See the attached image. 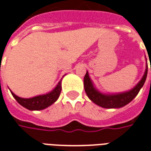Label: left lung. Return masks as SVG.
I'll return each mask as SVG.
<instances>
[{"instance_id": "obj_1", "label": "left lung", "mask_w": 151, "mask_h": 151, "mask_svg": "<svg viewBox=\"0 0 151 151\" xmlns=\"http://www.w3.org/2000/svg\"><path fill=\"white\" fill-rule=\"evenodd\" d=\"M147 60V59H146ZM147 76V61L146 70L144 75L138 83L130 90L126 92L118 93H104L100 92L94 86L92 80L89 76V73L86 72L84 77V88L88 98L90 100L102 108L107 109H118L125 106L129 103L133 99L138 95V92L143 86Z\"/></svg>"}]
</instances>
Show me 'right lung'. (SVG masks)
Listing matches in <instances>:
<instances>
[{"label": "right lung", "mask_w": 151, "mask_h": 151, "mask_svg": "<svg viewBox=\"0 0 151 151\" xmlns=\"http://www.w3.org/2000/svg\"><path fill=\"white\" fill-rule=\"evenodd\" d=\"M61 80L59 81L58 84L56 86L55 88L52 91H50V92L47 93L45 94L35 96L33 98H20V97L17 96L14 93H13L10 90L12 95L13 96V98L16 99L17 101L21 106L29 110H41L49 107L58 100V98H59L60 93H61Z\"/></svg>", "instance_id": "add662e5"}]
</instances>
